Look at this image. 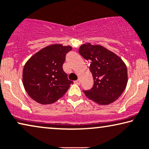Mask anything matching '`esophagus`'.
Here are the masks:
<instances>
[{
  "mask_svg": "<svg viewBox=\"0 0 149 149\" xmlns=\"http://www.w3.org/2000/svg\"><path fill=\"white\" fill-rule=\"evenodd\" d=\"M74 82L76 84H80V80H79V79H77V80H75Z\"/></svg>",
  "mask_w": 149,
  "mask_h": 149,
  "instance_id": "esophagus-1",
  "label": "esophagus"
}]
</instances>
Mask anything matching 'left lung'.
I'll use <instances>...</instances> for the list:
<instances>
[{
    "instance_id": "1",
    "label": "left lung",
    "mask_w": 149,
    "mask_h": 149,
    "mask_svg": "<svg viewBox=\"0 0 149 149\" xmlns=\"http://www.w3.org/2000/svg\"><path fill=\"white\" fill-rule=\"evenodd\" d=\"M79 53L91 61L89 68L94 79L93 88L84 91L86 97L100 105L116 101L127 86L125 63L116 54L99 45L86 42L80 46Z\"/></svg>"
}]
</instances>
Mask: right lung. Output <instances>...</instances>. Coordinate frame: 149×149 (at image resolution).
I'll use <instances>...</instances> for the list:
<instances>
[{"label":"right lung","instance_id":"1","mask_svg":"<svg viewBox=\"0 0 149 149\" xmlns=\"http://www.w3.org/2000/svg\"><path fill=\"white\" fill-rule=\"evenodd\" d=\"M70 46L54 44L35 53L24 67L22 81L28 95L41 104L55 102L63 96L72 81L63 70Z\"/></svg>","mask_w":149,"mask_h":149}]
</instances>
